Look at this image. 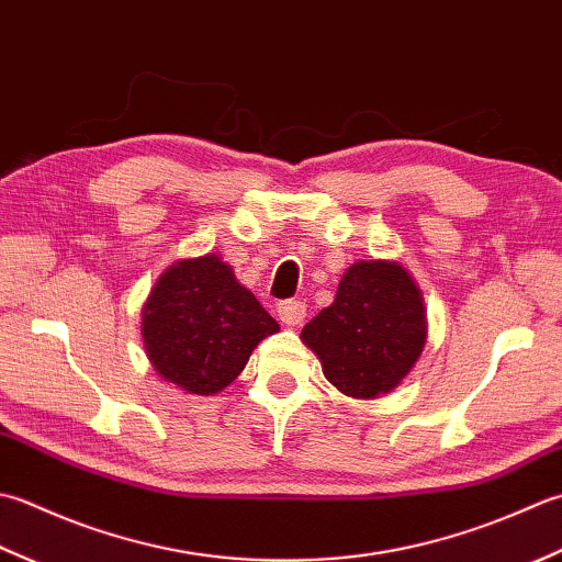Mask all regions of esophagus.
<instances>
[{"instance_id": "34e87169", "label": "esophagus", "mask_w": 562, "mask_h": 562, "mask_svg": "<svg viewBox=\"0 0 562 562\" xmlns=\"http://www.w3.org/2000/svg\"><path fill=\"white\" fill-rule=\"evenodd\" d=\"M305 313H307V307H305V303H301V301H281V303L277 305L279 319H281L283 325H289V327L301 325L303 319H305Z\"/></svg>"}]
</instances>
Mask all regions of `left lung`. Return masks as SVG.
<instances>
[{
	"mask_svg": "<svg viewBox=\"0 0 562 562\" xmlns=\"http://www.w3.org/2000/svg\"><path fill=\"white\" fill-rule=\"evenodd\" d=\"M301 339L337 391L351 397L391 393L425 349L422 293L395 261H357L341 277L335 303L303 327Z\"/></svg>",
	"mask_w": 562,
	"mask_h": 562,
	"instance_id": "8db88e82",
	"label": "left lung"
}]
</instances>
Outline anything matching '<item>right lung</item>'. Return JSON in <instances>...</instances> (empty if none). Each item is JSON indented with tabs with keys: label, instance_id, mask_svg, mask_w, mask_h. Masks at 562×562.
<instances>
[{
	"label": "right lung",
	"instance_id": "right-lung-1",
	"mask_svg": "<svg viewBox=\"0 0 562 562\" xmlns=\"http://www.w3.org/2000/svg\"><path fill=\"white\" fill-rule=\"evenodd\" d=\"M143 313V339L155 371L193 395L231 385L259 341L279 331L277 319L217 255L171 265Z\"/></svg>",
	"mask_w": 562,
	"mask_h": 562
}]
</instances>
